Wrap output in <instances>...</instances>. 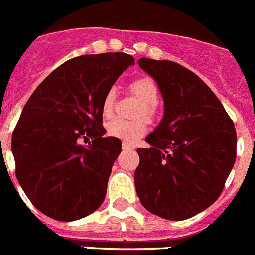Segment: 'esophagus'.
I'll list each match as a JSON object with an SVG mask.
<instances>
[{
    "label": "esophagus",
    "mask_w": 255,
    "mask_h": 255,
    "mask_svg": "<svg viewBox=\"0 0 255 255\" xmlns=\"http://www.w3.org/2000/svg\"><path fill=\"white\" fill-rule=\"evenodd\" d=\"M122 148H123L124 150H131V149H133V146H132L131 144H128V142H123V144H122Z\"/></svg>",
    "instance_id": "esophagus-1"
}]
</instances>
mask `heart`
<instances>
[{
  "label": "heart",
  "instance_id": "1",
  "mask_svg": "<svg viewBox=\"0 0 255 255\" xmlns=\"http://www.w3.org/2000/svg\"><path fill=\"white\" fill-rule=\"evenodd\" d=\"M128 90L132 95L141 102V106L137 109L136 118H145L152 121L156 117V103L158 101V89L156 84L149 77H138L128 85ZM117 93L115 89H109L103 94L101 101V113L103 118L110 119L115 111ZM107 134L111 137L121 138L127 142H134L142 137L148 131L146 122L142 119L134 122H126L122 119H114L107 124Z\"/></svg>",
  "mask_w": 255,
  "mask_h": 255
}]
</instances>
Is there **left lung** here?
Instances as JSON below:
<instances>
[{"label":"left lung","mask_w":255,"mask_h":255,"mask_svg":"<svg viewBox=\"0 0 255 255\" xmlns=\"http://www.w3.org/2000/svg\"><path fill=\"white\" fill-rule=\"evenodd\" d=\"M138 65L157 81L165 102L160 126L138 148L134 183L149 212L185 220L220 196L236 161L237 134L214 92L194 72L167 60Z\"/></svg>","instance_id":"obj_1"}]
</instances>
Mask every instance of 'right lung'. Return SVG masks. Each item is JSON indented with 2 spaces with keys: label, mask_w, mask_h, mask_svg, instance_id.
<instances>
[{
  "label": "right lung",
  "mask_w": 255,
  "mask_h": 255,
  "mask_svg": "<svg viewBox=\"0 0 255 255\" xmlns=\"http://www.w3.org/2000/svg\"><path fill=\"white\" fill-rule=\"evenodd\" d=\"M134 64L131 55H84L56 68L31 94L11 137L15 175L47 216L73 221L105 200L122 141L105 137L101 101ZM89 139L88 147L82 144Z\"/></svg>",
  "instance_id": "right-lung-1"
}]
</instances>
